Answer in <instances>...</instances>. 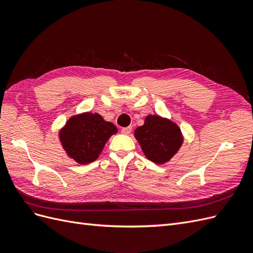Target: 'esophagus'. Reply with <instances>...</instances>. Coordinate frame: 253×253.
Segmentation results:
<instances>
[{
    "mask_svg": "<svg viewBox=\"0 0 253 253\" xmlns=\"http://www.w3.org/2000/svg\"><path fill=\"white\" fill-rule=\"evenodd\" d=\"M121 132L124 134H129L132 132V126H126V127H122Z\"/></svg>",
    "mask_w": 253,
    "mask_h": 253,
    "instance_id": "1",
    "label": "esophagus"
}]
</instances>
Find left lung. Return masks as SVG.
Wrapping results in <instances>:
<instances>
[{"instance_id":"8db88e82","label":"left lung","mask_w":253,"mask_h":253,"mask_svg":"<svg viewBox=\"0 0 253 253\" xmlns=\"http://www.w3.org/2000/svg\"><path fill=\"white\" fill-rule=\"evenodd\" d=\"M135 138L151 162L163 165L176 154L182 144L180 128L169 119L149 115L144 125L135 129Z\"/></svg>"}]
</instances>
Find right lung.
Here are the masks:
<instances>
[{
    "mask_svg": "<svg viewBox=\"0 0 253 253\" xmlns=\"http://www.w3.org/2000/svg\"><path fill=\"white\" fill-rule=\"evenodd\" d=\"M115 133L117 127L105 121L101 115L83 113L68 119L60 132V140L70 157L78 164L86 165L95 162Z\"/></svg>",
    "mask_w": 253,
    "mask_h": 253,
    "instance_id": "right-lung-1",
    "label": "right lung"
}]
</instances>
